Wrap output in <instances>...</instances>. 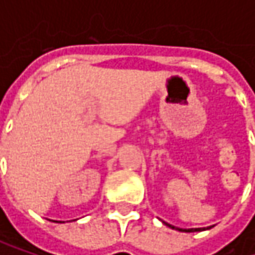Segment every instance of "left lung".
<instances>
[{
  "label": "left lung",
  "instance_id": "obj_1",
  "mask_svg": "<svg viewBox=\"0 0 255 255\" xmlns=\"http://www.w3.org/2000/svg\"><path fill=\"white\" fill-rule=\"evenodd\" d=\"M171 229H174V226H171V225H168ZM177 230H181V229H177ZM196 230H199V229H186V230H183V232H196Z\"/></svg>",
  "mask_w": 255,
  "mask_h": 255
}]
</instances>
